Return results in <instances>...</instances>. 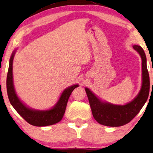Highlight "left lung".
Returning a JSON list of instances; mask_svg holds the SVG:
<instances>
[{"label":"left lung","mask_w":153,"mask_h":153,"mask_svg":"<svg viewBox=\"0 0 153 153\" xmlns=\"http://www.w3.org/2000/svg\"><path fill=\"white\" fill-rule=\"evenodd\" d=\"M133 48L140 54L142 60V85L141 91L132 101L125 105H114L100 100L91 91L85 88L92 114L100 124L109 127H120L130 122L147 101L150 91V77L143 49L138 45Z\"/></svg>","instance_id":"8db88e82"}]
</instances>
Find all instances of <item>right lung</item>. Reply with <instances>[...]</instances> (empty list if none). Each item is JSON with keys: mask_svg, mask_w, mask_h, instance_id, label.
Instances as JSON below:
<instances>
[{"mask_svg": "<svg viewBox=\"0 0 153 153\" xmlns=\"http://www.w3.org/2000/svg\"><path fill=\"white\" fill-rule=\"evenodd\" d=\"M15 52L16 51H14L10 57L7 75V81H6L7 95L10 104L27 123L34 126H48V125H51L60 122L64 116L67 104H68V99L71 93L76 87L79 86V85H74L67 88L62 92L59 100L56 105L51 109L39 111L27 107L19 99L14 88L13 76H12V62H13Z\"/></svg>", "mask_w": 153, "mask_h": 153, "instance_id": "add662e5", "label": "right lung"}]
</instances>
